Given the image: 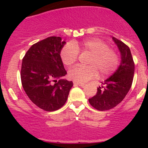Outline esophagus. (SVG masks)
Returning <instances> with one entry per match:
<instances>
[{
	"mask_svg": "<svg viewBox=\"0 0 148 148\" xmlns=\"http://www.w3.org/2000/svg\"><path fill=\"white\" fill-rule=\"evenodd\" d=\"M74 84L78 85V86H84V85H85V84H84V83L77 82H75V81H74Z\"/></svg>",
	"mask_w": 148,
	"mask_h": 148,
	"instance_id": "34e87169",
	"label": "esophagus"
}]
</instances>
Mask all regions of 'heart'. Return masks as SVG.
I'll list each match as a JSON object with an SVG mask.
<instances>
[{
  "instance_id": "b5f03b06",
  "label": "heart",
  "mask_w": 148,
  "mask_h": 148,
  "mask_svg": "<svg viewBox=\"0 0 148 148\" xmlns=\"http://www.w3.org/2000/svg\"><path fill=\"white\" fill-rule=\"evenodd\" d=\"M79 51L91 55L87 64L89 66H77L69 71V77L77 82H85L97 77L98 71L103 77L114 72L120 64L118 53L110 49L108 44L97 38L83 42L67 43L61 51V58L64 64L71 66L78 59ZM98 71H97V70Z\"/></svg>"
}]
</instances>
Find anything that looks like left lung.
Segmentation results:
<instances>
[{"label": "left lung", "instance_id": "left-lung-1", "mask_svg": "<svg viewBox=\"0 0 148 148\" xmlns=\"http://www.w3.org/2000/svg\"><path fill=\"white\" fill-rule=\"evenodd\" d=\"M121 54V62L115 72L97 88V92L89 102L96 110H111L123 100L132 86L135 63L130 48L122 41L112 37Z\"/></svg>", "mask_w": 148, "mask_h": 148}]
</instances>
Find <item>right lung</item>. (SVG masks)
I'll use <instances>...</instances> for the list:
<instances>
[{"mask_svg": "<svg viewBox=\"0 0 148 148\" xmlns=\"http://www.w3.org/2000/svg\"><path fill=\"white\" fill-rule=\"evenodd\" d=\"M66 42L59 36L48 37L31 46L22 60L21 79L34 104L48 112L63 107L73 86L62 79L66 74L60 53Z\"/></svg>", "mask_w": 148, "mask_h": 148, "instance_id": "1", "label": "right lung"}]
</instances>
